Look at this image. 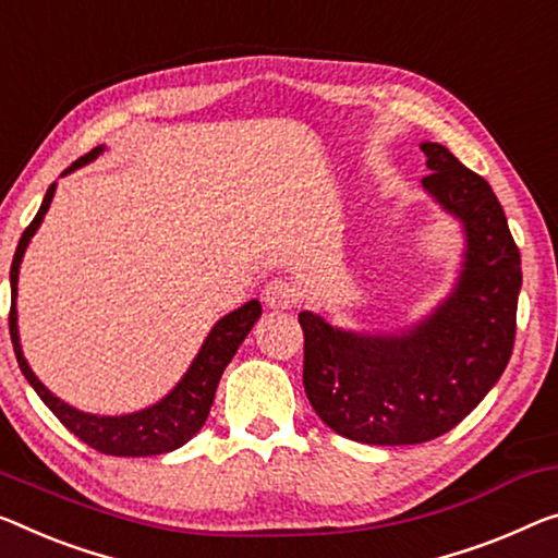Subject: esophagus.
<instances>
[{
    "instance_id": "obj_1",
    "label": "esophagus",
    "mask_w": 558,
    "mask_h": 558,
    "mask_svg": "<svg viewBox=\"0 0 558 558\" xmlns=\"http://www.w3.org/2000/svg\"><path fill=\"white\" fill-rule=\"evenodd\" d=\"M263 301L272 311H286V307H293L298 303V288L288 280H270L263 288Z\"/></svg>"
}]
</instances>
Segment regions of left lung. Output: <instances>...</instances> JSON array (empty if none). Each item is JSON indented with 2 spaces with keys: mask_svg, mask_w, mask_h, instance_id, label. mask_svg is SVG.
Listing matches in <instances>:
<instances>
[{
  "mask_svg": "<svg viewBox=\"0 0 558 558\" xmlns=\"http://www.w3.org/2000/svg\"><path fill=\"white\" fill-rule=\"evenodd\" d=\"M421 149L430 170L423 190L465 232L451 295L401 332H355L318 313L298 315L307 401L359 444L409 446L448 434L501 378L517 336L521 255L501 203L444 145Z\"/></svg>",
  "mask_w": 558,
  "mask_h": 558,
  "instance_id": "left-lung-1",
  "label": "left lung"
}]
</instances>
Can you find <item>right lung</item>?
<instances>
[{"mask_svg": "<svg viewBox=\"0 0 558 558\" xmlns=\"http://www.w3.org/2000/svg\"><path fill=\"white\" fill-rule=\"evenodd\" d=\"M102 145L89 149L87 155H82L77 162H72L62 174H70L72 170L82 168V165L93 162L95 157L102 153ZM57 182H52L47 190L45 199H41L39 213L35 220L29 222L27 230L22 232L20 245H16L10 282H12V307H10V336L14 345L16 363L24 373V378L29 380V386L37 390V396L45 401V405L60 418L62 426L70 434L85 440L89 448H95L99 453L107 456H160L170 453L174 448L185 446L193 438L210 413L215 390H218L222 371L228 368L232 355L238 353L240 343H243L247 332L253 330L255 320L260 318L263 307L257 301H251L240 305L238 311L228 313L226 318L215 323L210 336L205 338L203 348L195 355V361L190 363L185 376L180 378V384L174 386L162 401H157L149 409L128 413V415H95L77 411L74 405L64 403L57 398L52 390L45 388V384L35 376V371L29 368L27 359H24L22 345H20V328H16V280H20V263L27 251L32 235L45 220V213L49 210V203L54 197Z\"/></svg>", "mask_w": 558, "mask_h": 558, "instance_id": "add662e5", "label": "right lung"}]
</instances>
